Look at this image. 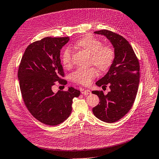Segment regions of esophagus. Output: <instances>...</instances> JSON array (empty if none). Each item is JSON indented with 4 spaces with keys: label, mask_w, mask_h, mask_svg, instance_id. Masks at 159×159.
I'll return each instance as SVG.
<instances>
[{
    "label": "esophagus",
    "mask_w": 159,
    "mask_h": 159,
    "mask_svg": "<svg viewBox=\"0 0 159 159\" xmlns=\"http://www.w3.org/2000/svg\"><path fill=\"white\" fill-rule=\"evenodd\" d=\"M81 93L83 95H88L91 94V91L88 90V89H86V90H82L81 91Z\"/></svg>",
    "instance_id": "esophagus-1"
}]
</instances>
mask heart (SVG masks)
Segmentation results:
<instances>
[{
  "label": "heart",
  "mask_w": 159,
  "mask_h": 159,
  "mask_svg": "<svg viewBox=\"0 0 159 159\" xmlns=\"http://www.w3.org/2000/svg\"><path fill=\"white\" fill-rule=\"evenodd\" d=\"M75 46L85 51L90 56V62L101 71L107 70L112 65L115 58V52L112 48L103 46L102 42L93 36H86L75 43ZM61 62L65 67L71 64V53L70 48H66L61 55ZM98 75L93 68L78 69L71 74L72 81L77 84L88 85Z\"/></svg>",
  "instance_id": "heart-1"
}]
</instances>
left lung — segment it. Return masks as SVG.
<instances>
[{
    "label": "left lung",
    "instance_id": "left-lung-1",
    "mask_svg": "<svg viewBox=\"0 0 159 159\" xmlns=\"http://www.w3.org/2000/svg\"><path fill=\"white\" fill-rule=\"evenodd\" d=\"M106 37L114 48L115 58L107 73L95 84L99 87L109 85L107 95L103 91H92L99 98L93 108L95 116L101 121L113 123L124 117L135 100L140 81L139 60L133 48L123 36L107 30L94 32Z\"/></svg>",
    "mask_w": 159,
    "mask_h": 159
}]
</instances>
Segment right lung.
Segmentation results:
<instances>
[{
    "label": "right lung",
    "instance_id": "1",
    "mask_svg": "<svg viewBox=\"0 0 159 159\" xmlns=\"http://www.w3.org/2000/svg\"><path fill=\"white\" fill-rule=\"evenodd\" d=\"M69 37H46L33 42L24 53L18 71L22 98L34 117L50 126L57 125L69 117L71 104L80 91L74 88L55 93L52 87L56 81L66 85L61 64L60 50Z\"/></svg>",
    "mask_w": 159,
    "mask_h": 159
}]
</instances>
